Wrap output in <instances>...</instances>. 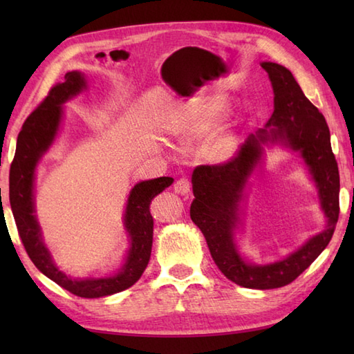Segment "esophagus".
Segmentation results:
<instances>
[{
  "label": "esophagus",
  "mask_w": 354,
  "mask_h": 354,
  "mask_svg": "<svg viewBox=\"0 0 354 354\" xmlns=\"http://www.w3.org/2000/svg\"><path fill=\"white\" fill-rule=\"evenodd\" d=\"M190 189H192V185H190V181L187 178L178 179V181L175 183V193L181 194V196H185V194H189Z\"/></svg>",
  "instance_id": "1"
}]
</instances>
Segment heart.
I'll return each instance as SVG.
<instances>
[{"label": "heart", "mask_w": 354, "mask_h": 354, "mask_svg": "<svg viewBox=\"0 0 354 354\" xmlns=\"http://www.w3.org/2000/svg\"><path fill=\"white\" fill-rule=\"evenodd\" d=\"M221 118V104L216 102H202L194 106L176 126V133L183 140L202 138L212 133ZM237 138L234 133H222L208 147V153L216 161H225L236 153Z\"/></svg>", "instance_id": "heart-1"}]
</instances>
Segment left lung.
Returning <instances> with one entry per match:
<instances>
[{
	"mask_svg": "<svg viewBox=\"0 0 354 354\" xmlns=\"http://www.w3.org/2000/svg\"><path fill=\"white\" fill-rule=\"evenodd\" d=\"M274 89V112L266 126L250 135L228 162L199 165L193 170L194 199L190 217L204 234L208 250L222 274L242 288L275 289L292 283L326 250L339 217V170L330 145L324 115L309 102L292 73L283 65L261 62ZM281 144L304 158L319 190L326 227L288 258L255 266L241 257L235 230L243 214L247 179L261 162L262 145Z\"/></svg>",
	"mask_w": 354,
	"mask_h": 354,
	"instance_id": "left-lung-1",
	"label": "left lung"
}]
</instances>
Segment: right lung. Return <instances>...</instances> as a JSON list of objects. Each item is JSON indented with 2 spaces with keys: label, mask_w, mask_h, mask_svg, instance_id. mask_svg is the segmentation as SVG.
<instances>
[{
  "label": "right lung",
  "mask_w": 354,
  "mask_h": 354,
  "mask_svg": "<svg viewBox=\"0 0 354 354\" xmlns=\"http://www.w3.org/2000/svg\"><path fill=\"white\" fill-rule=\"evenodd\" d=\"M84 89H86L84 73H66L65 82L53 86L44 102L27 117L18 135L17 152L10 165L9 198L22 245L35 266L45 277L74 295L100 298L131 288L145 272L153 240V219L149 212L150 202L173 184V178L161 176L141 181L129 192L123 223L131 246L124 263L117 272L100 278H76L62 272L44 243L42 230L35 214V173L41 158L47 153L57 137L62 123L64 103Z\"/></svg>",
  "instance_id": "right-lung-1"
}]
</instances>
